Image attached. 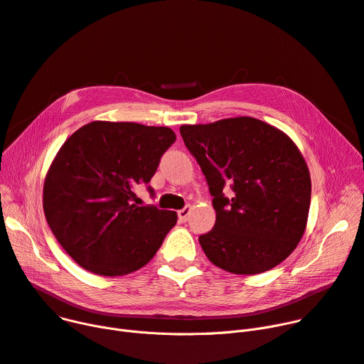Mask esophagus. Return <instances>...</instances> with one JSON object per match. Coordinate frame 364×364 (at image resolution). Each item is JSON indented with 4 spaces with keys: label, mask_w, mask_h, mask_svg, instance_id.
Returning a JSON list of instances; mask_svg holds the SVG:
<instances>
[{
    "label": "esophagus",
    "mask_w": 364,
    "mask_h": 364,
    "mask_svg": "<svg viewBox=\"0 0 364 364\" xmlns=\"http://www.w3.org/2000/svg\"><path fill=\"white\" fill-rule=\"evenodd\" d=\"M190 212H191V206H186L181 210H178V221L180 223H186L188 220Z\"/></svg>",
    "instance_id": "obj_1"
}]
</instances>
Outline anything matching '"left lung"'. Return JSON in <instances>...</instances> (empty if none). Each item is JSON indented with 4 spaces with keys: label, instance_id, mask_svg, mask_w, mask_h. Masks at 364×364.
Wrapping results in <instances>:
<instances>
[{
    "label": "left lung",
    "instance_id": "left-lung-1",
    "mask_svg": "<svg viewBox=\"0 0 364 364\" xmlns=\"http://www.w3.org/2000/svg\"><path fill=\"white\" fill-rule=\"evenodd\" d=\"M180 133L213 196L215 227L199 237L206 257L237 275L275 268L300 243L309 218L311 181L297 144L253 117L183 124Z\"/></svg>",
    "mask_w": 364,
    "mask_h": 364
}]
</instances>
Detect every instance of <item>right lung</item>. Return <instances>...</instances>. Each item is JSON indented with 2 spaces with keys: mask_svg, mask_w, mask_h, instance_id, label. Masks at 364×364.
<instances>
[{
  "mask_svg": "<svg viewBox=\"0 0 364 364\" xmlns=\"http://www.w3.org/2000/svg\"><path fill=\"white\" fill-rule=\"evenodd\" d=\"M174 141L169 127L129 121H92L64 141L43 181V212L83 269L123 277L155 256L177 212L137 206L134 187L151 181Z\"/></svg>",
  "mask_w": 364,
  "mask_h": 364,
  "instance_id": "add662e5",
  "label": "right lung"
}]
</instances>
